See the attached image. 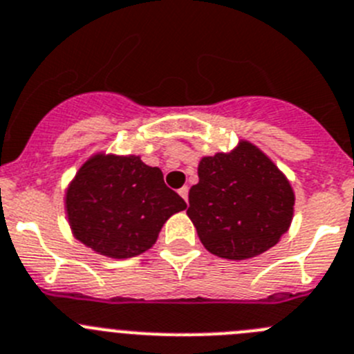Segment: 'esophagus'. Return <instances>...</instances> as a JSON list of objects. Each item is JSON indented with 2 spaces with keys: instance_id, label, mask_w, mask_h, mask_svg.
<instances>
[{
  "instance_id": "34e87169",
  "label": "esophagus",
  "mask_w": 354,
  "mask_h": 354,
  "mask_svg": "<svg viewBox=\"0 0 354 354\" xmlns=\"http://www.w3.org/2000/svg\"><path fill=\"white\" fill-rule=\"evenodd\" d=\"M179 194H180V196H183V198H184V202H187V194H189V187H187V186L180 187V189H179Z\"/></svg>"
}]
</instances>
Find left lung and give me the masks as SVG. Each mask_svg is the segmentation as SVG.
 <instances>
[{
	"label": "left lung",
	"instance_id": "8db88e82",
	"mask_svg": "<svg viewBox=\"0 0 354 354\" xmlns=\"http://www.w3.org/2000/svg\"><path fill=\"white\" fill-rule=\"evenodd\" d=\"M293 205L295 193L283 171L242 140L232 152L202 158L187 216L207 251L248 259L277 244L290 228Z\"/></svg>",
	"mask_w": 354,
	"mask_h": 354
}]
</instances>
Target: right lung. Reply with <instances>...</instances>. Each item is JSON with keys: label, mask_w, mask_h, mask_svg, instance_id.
I'll use <instances>...</instances> for the list:
<instances>
[{"label": "right lung", "mask_w": 354, "mask_h": 354, "mask_svg": "<svg viewBox=\"0 0 354 354\" xmlns=\"http://www.w3.org/2000/svg\"><path fill=\"white\" fill-rule=\"evenodd\" d=\"M64 203L77 241L115 259L151 249L168 217L186 209L160 168L138 156L115 154L89 158L68 186Z\"/></svg>", "instance_id": "add662e5"}]
</instances>
